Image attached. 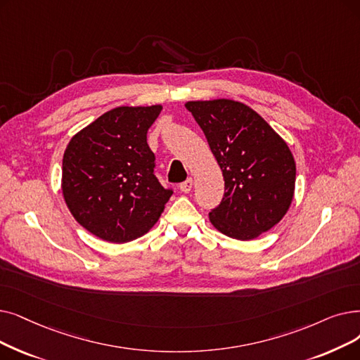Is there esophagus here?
<instances>
[{
    "mask_svg": "<svg viewBox=\"0 0 360 360\" xmlns=\"http://www.w3.org/2000/svg\"><path fill=\"white\" fill-rule=\"evenodd\" d=\"M193 184H194L193 178H188V179H186L185 182H182V184L179 185V188H181V191H182V193L188 194V193L193 190Z\"/></svg>",
    "mask_w": 360,
    "mask_h": 360,
    "instance_id": "34e87169",
    "label": "esophagus"
}]
</instances>
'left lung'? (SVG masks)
<instances>
[{"label":"left lung","instance_id":"1","mask_svg":"<svg viewBox=\"0 0 360 360\" xmlns=\"http://www.w3.org/2000/svg\"><path fill=\"white\" fill-rule=\"evenodd\" d=\"M185 107L205 132L225 179L221 205L209 213L212 225L231 238H257L291 206L295 162L287 143L240 101H188Z\"/></svg>","mask_w":360,"mask_h":360}]
</instances>
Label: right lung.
Returning a JSON list of instances; mask_svg holds the SVG:
<instances>
[{
  "label": "right lung",
  "mask_w": 360,
  "mask_h": 360,
  "mask_svg": "<svg viewBox=\"0 0 360 360\" xmlns=\"http://www.w3.org/2000/svg\"><path fill=\"white\" fill-rule=\"evenodd\" d=\"M162 105H122L72 136L61 172L66 205L92 236L128 243L159 221L172 195L154 175L148 128Z\"/></svg>",
  "instance_id": "1"
}]
</instances>
